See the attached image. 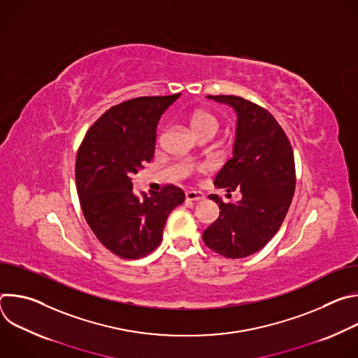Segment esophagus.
Masks as SVG:
<instances>
[{
    "instance_id": "1",
    "label": "esophagus",
    "mask_w": 358,
    "mask_h": 358,
    "mask_svg": "<svg viewBox=\"0 0 358 358\" xmlns=\"http://www.w3.org/2000/svg\"><path fill=\"white\" fill-rule=\"evenodd\" d=\"M206 198V195H203L201 191H187L185 192V199L187 201H199V199H203Z\"/></svg>"
}]
</instances>
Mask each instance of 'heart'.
<instances>
[{
  "instance_id": "obj_1",
  "label": "heart",
  "mask_w": 358,
  "mask_h": 358,
  "mask_svg": "<svg viewBox=\"0 0 358 358\" xmlns=\"http://www.w3.org/2000/svg\"><path fill=\"white\" fill-rule=\"evenodd\" d=\"M191 129L192 131L198 136L203 131H214L217 133L218 131V127H220V123L217 120V117L214 115H211L210 112H206V110H196L192 113L191 116Z\"/></svg>"
}]
</instances>
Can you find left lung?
Masks as SVG:
<instances>
[{"mask_svg":"<svg viewBox=\"0 0 358 358\" xmlns=\"http://www.w3.org/2000/svg\"><path fill=\"white\" fill-rule=\"evenodd\" d=\"M236 113L234 156L220 170L218 188L241 191L238 202H222L220 218L202 234L206 245L229 259L262 249L279 231L294 194V157L287 136L264 108L239 96H207ZM228 195V194H227Z\"/></svg>","mask_w":358,"mask_h":358,"instance_id":"1","label":"left lung"}]
</instances>
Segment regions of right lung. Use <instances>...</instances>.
I'll return each mask as SVG.
<instances>
[{"mask_svg":"<svg viewBox=\"0 0 358 358\" xmlns=\"http://www.w3.org/2000/svg\"><path fill=\"white\" fill-rule=\"evenodd\" d=\"M180 97L144 96L110 108L87 130L76 156V188L90 229L110 252L138 259L155 250L184 191L166 185L137 195L133 176L155 156L162 115Z\"/></svg>","mask_w":358,"mask_h":358,"instance_id":"right-lung-1","label":"right lung"}]
</instances>
